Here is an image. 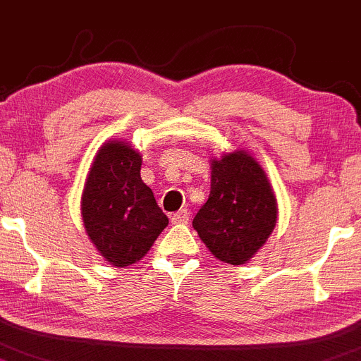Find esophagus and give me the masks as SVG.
Segmentation results:
<instances>
[{
	"instance_id": "34e87169",
	"label": "esophagus",
	"mask_w": 361,
	"mask_h": 361,
	"mask_svg": "<svg viewBox=\"0 0 361 361\" xmlns=\"http://www.w3.org/2000/svg\"><path fill=\"white\" fill-rule=\"evenodd\" d=\"M188 218H190V212H188V209H180L178 212H173V214H171V223L180 225V223H187Z\"/></svg>"
}]
</instances>
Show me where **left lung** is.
Masks as SVG:
<instances>
[{"instance_id": "1", "label": "left lung", "mask_w": 361, "mask_h": 361, "mask_svg": "<svg viewBox=\"0 0 361 361\" xmlns=\"http://www.w3.org/2000/svg\"><path fill=\"white\" fill-rule=\"evenodd\" d=\"M276 199L259 162L245 150L211 161V193L193 218V228L212 256L244 264L276 225Z\"/></svg>"}]
</instances>
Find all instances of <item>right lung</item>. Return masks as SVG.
<instances>
[{"label":"right lung","mask_w":361,"mask_h":361,"mask_svg":"<svg viewBox=\"0 0 361 361\" xmlns=\"http://www.w3.org/2000/svg\"><path fill=\"white\" fill-rule=\"evenodd\" d=\"M140 169V152L130 143L111 140L94 155L81 197L90 240L119 268L142 259L169 223Z\"/></svg>","instance_id":"right-lung-1"}]
</instances>
